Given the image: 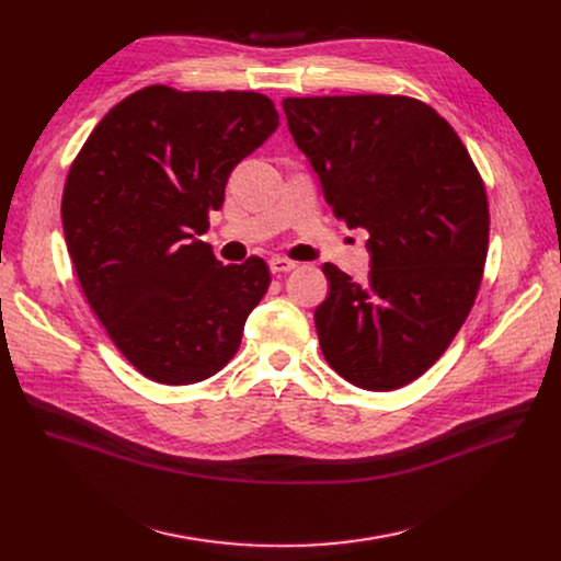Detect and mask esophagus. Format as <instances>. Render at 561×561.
<instances>
[{"instance_id": "esophagus-1", "label": "esophagus", "mask_w": 561, "mask_h": 561, "mask_svg": "<svg viewBox=\"0 0 561 561\" xmlns=\"http://www.w3.org/2000/svg\"><path fill=\"white\" fill-rule=\"evenodd\" d=\"M297 266L295 260H287V257H272L270 260V270L274 274H285V272H291Z\"/></svg>"}]
</instances>
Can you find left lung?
<instances>
[{"label": "left lung", "instance_id": "1", "mask_svg": "<svg viewBox=\"0 0 561 561\" xmlns=\"http://www.w3.org/2000/svg\"><path fill=\"white\" fill-rule=\"evenodd\" d=\"M283 110L333 215L369 232L365 283L322 266V354L358 388H402L443 356L474 304L489 249L484 182L420 100L285 98Z\"/></svg>", "mask_w": 561, "mask_h": 561}]
</instances>
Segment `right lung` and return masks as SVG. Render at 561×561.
<instances>
[{
  "label": "right lung",
  "mask_w": 561,
  "mask_h": 561,
  "mask_svg": "<svg viewBox=\"0 0 561 561\" xmlns=\"http://www.w3.org/2000/svg\"><path fill=\"white\" fill-rule=\"evenodd\" d=\"M276 127L262 93L157 84L118 102L70 167L61 219L79 285L121 354L157 383L226 367L272 283L262 257L224 266L201 234L230 171Z\"/></svg>",
  "instance_id": "1"
}]
</instances>
